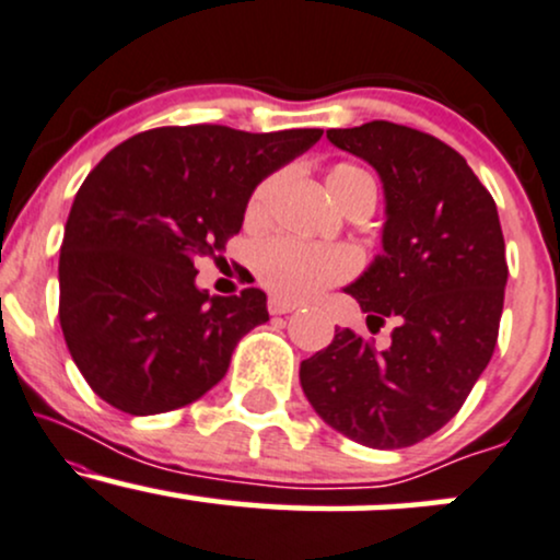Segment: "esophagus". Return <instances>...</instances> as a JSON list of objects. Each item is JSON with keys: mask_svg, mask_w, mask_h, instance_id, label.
<instances>
[{"mask_svg": "<svg viewBox=\"0 0 560 560\" xmlns=\"http://www.w3.org/2000/svg\"><path fill=\"white\" fill-rule=\"evenodd\" d=\"M300 305L298 302H289V300H281V298H271L268 300V310H271V315H287V313H294Z\"/></svg>", "mask_w": 560, "mask_h": 560, "instance_id": "1", "label": "esophagus"}]
</instances>
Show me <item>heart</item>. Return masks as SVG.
<instances>
[{
	"label": "heart",
	"mask_w": 560,
	"mask_h": 560,
	"mask_svg": "<svg viewBox=\"0 0 560 560\" xmlns=\"http://www.w3.org/2000/svg\"><path fill=\"white\" fill-rule=\"evenodd\" d=\"M273 185L276 177H268L255 187L250 203H247V221H258L266 213ZM354 185L373 187V179L349 164L334 166L331 174H328V190H331L336 203ZM253 271L258 276L260 284L268 292H273L276 298L310 300L326 287L345 281L354 271V258L352 253L341 250V247H323L292 237H276L260 242L255 247Z\"/></svg>",
	"instance_id": "obj_1"
}]
</instances>
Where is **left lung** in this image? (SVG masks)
Wrapping results in <instances>:
<instances>
[{
  "label": "left lung",
  "mask_w": 560,
  "mask_h": 560,
  "mask_svg": "<svg viewBox=\"0 0 560 560\" xmlns=\"http://www.w3.org/2000/svg\"><path fill=\"white\" fill-rule=\"evenodd\" d=\"M383 185V253L345 287L370 323L394 318L375 349L349 328L300 365L326 425L370 448L415 446L462 409L498 341L509 266L493 195L433 135L383 122L328 130Z\"/></svg>",
  "instance_id": "8db88e82"
}]
</instances>
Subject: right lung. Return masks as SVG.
<instances>
[{
	"mask_svg": "<svg viewBox=\"0 0 560 560\" xmlns=\"http://www.w3.org/2000/svg\"><path fill=\"white\" fill-rule=\"evenodd\" d=\"M320 135L156 127L88 174L59 253V323L101 399L161 415L224 378L237 341L268 320L266 292L211 298L195 258L224 250L255 187Z\"/></svg>",
	"mask_w": 560,
	"mask_h": 560,
	"instance_id": "obj_1",
	"label": "right lung"
}]
</instances>
